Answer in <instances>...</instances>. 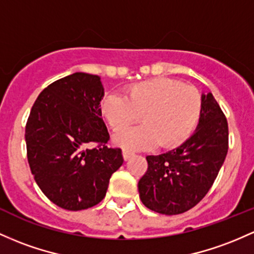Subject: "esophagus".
Returning <instances> with one entry per match:
<instances>
[{
	"mask_svg": "<svg viewBox=\"0 0 254 254\" xmlns=\"http://www.w3.org/2000/svg\"><path fill=\"white\" fill-rule=\"evenodd\" d=\"M132 155H133L132 152H130V150H127V149H123V158H124L125 161L129 160Z\"/></svg>",
	"mask_w": 254,
	"mask_h": 254,
	"instance_id": "1",
	"label": "esophagus"
}]
</instances>
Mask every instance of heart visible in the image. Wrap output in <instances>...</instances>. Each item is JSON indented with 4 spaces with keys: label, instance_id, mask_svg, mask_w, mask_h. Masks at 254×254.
<instances>
[{
    "label": "heart",
    "instance_id": "obj_1",
    "mask_svg": "<svg viewBox=\"0 0 254 254\" xmlns=\"http://www.w3.org/2000/svg\"><path fill=\"white\" fill-rule=\"evenodd\" d=\"M202 110V97L194 86L171 78H154L127 86L124 97L104 96L102 117L114 132L122 131L141 117L144 125L121 132L114 143L127 149H150L160 144L181 146L194 131Z\"/></svg>",
    "mask_w": 254,
    "mask_h": 254
}]
</instances>
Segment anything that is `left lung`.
<instances>
[{"mask_svg": "<svg viewBox=\"0 0 254 254\" xmlns=\"http://www.w3.org/2000/svg\"><path fill=\"white\" fill-rule=\"evenodd\" d=\"M197 130L176 149L146 157L140 199L161 214H180L199 204L217 178L229 148V129L213 95L202 94Z\"/></svg>", "mask_w": 254, "mask_h": 254, "instance_id": "obj_1", "label": "left lung"}]
</instances>
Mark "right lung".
<instances>
[{
  "instance_id": "1",
  "label": "right lung",
  "mask_w": 254,
  "mask_h": 254,
  "mask_svg": "<svg viewBox=\"0 0 254 254\" xmlns=\"http://www.w3.org/2000/svg\"><path fill=\"white\" fill-rule=\"evenodd\" d=\"M104 94L99 76L76 72L47 86L27 119L25 141L33 177L50 201L65 210L99 204L124 161L121 148L106 146ZM90 144L97 146L89 149Z\"/></svg>"
}]
</instances>
